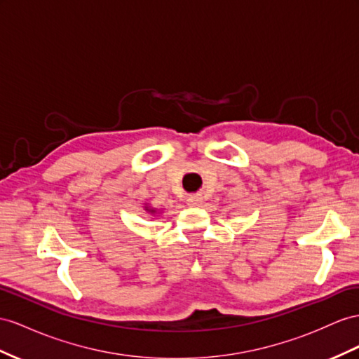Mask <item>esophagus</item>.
Masks as SVG:
<instances>
[{"label":"esophagus","mask_w":359,"mask_h":359,"mask_svg":"<svg viewBox=\"0 0 359 359\" xmlns=\"http://www.w3.org/2000/svg\"><path fill=\"white\" fill-rule=\"evenodd\" d=\"M187 203H188L189 206H200L201 198H200L198 196H189V197L187 198Z\"/></svg>","instance_id":"34e87169"}]
</instances>
